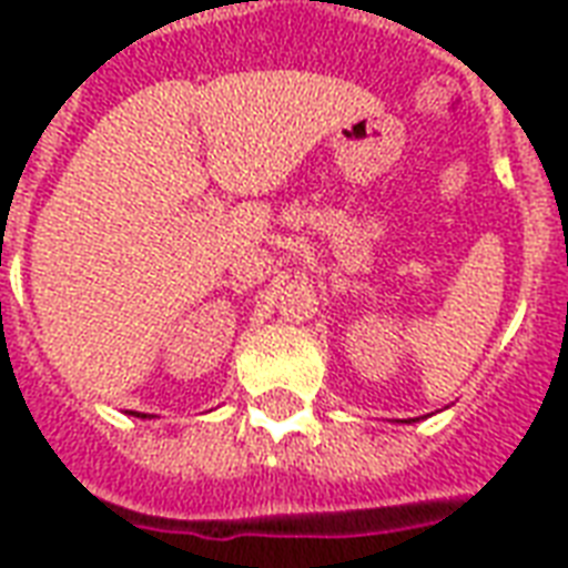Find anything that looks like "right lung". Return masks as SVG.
<instances>
[{
    "label": "right lung",
    "instance_id": "add662e5",
    "mask_svg": "<svg viewBox=\"0 0 568 568\" xmlns=\"http://www.w3.org/2000/svg\"><path fill=\"white\" fill-rule=\"evenodd\" d=\"M142 417H144V415H142Z\"/></svg>",
    "mask_w": 568,
    "mask_h": 568
}]
</instances>
